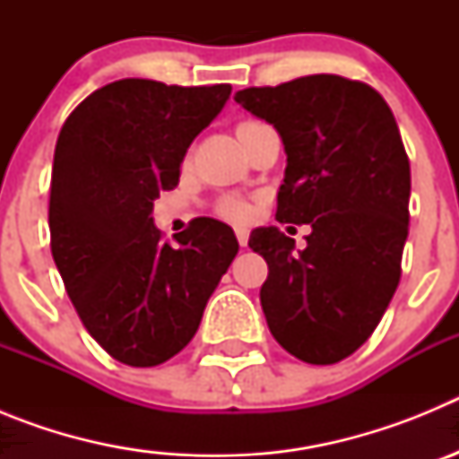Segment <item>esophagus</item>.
I'll return each instance as SVG.
<instances>
[{"label": "esophagus", "mask_w": 459, "mask_h": 459, "mask_svg": "<svg viewBox=\"0 0 459 459\" xmlns=\"http://www.w3.org/2000/svg\"><path fill=\"white\" fill-rule=\"evenodd\" d=\"M234 232H237L238 246H241V248H246V246H248V230H246V227H237Z\"/></svg>", "instance_id": "1"}]
</instances>
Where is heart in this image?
<instances>
[{"mask_svg":"<svg viewBox=\"0 0 459 459\" xmlns=\"http://www.w3.org/2000/svg\"><path fill=\"white\" fill-rule=\"evenodd\" d=\"M248 124V121H246ZM221 216L227 218V221H246L250 216V204L243 197H237V195H230L218 206Z\"/></svg>","mask_w":459,"mask_h":459,"instance_id":"heart-1","label":"heart"}]
</instances>
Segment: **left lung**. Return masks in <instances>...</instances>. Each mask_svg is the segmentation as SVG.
<instances>
[{
    "instance_id": "obj_1",
    "label": "left lung",
    "mask_w": 459,
    "mask_h": 459,
    "mask_svg": "<svg viewBox=\"0 0 459 459\" xmlns=\"http://www.w3.org/2000/svg\"><path fill=\"white\" fill-rule=\"evenodd\" d=\"M234 100L285 144L275 218L312 230L303 250L278 227L250 234L269 264L266 324L296 359L338 363L370 338L400 282L411 172L395 117L370 84L326 73Z\"/></svg>"
}]
</instances>
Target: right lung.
Listing matches in <instances>:
<instances>
[{
  "label": "right lung",
  "mask_w": 459,
  "mask_h": 459,
  "mask_svg": "<svg viewBox=\"0 0 459 459\" xmlns=\"http://www.w3.org/2000/svg\"><path fill=\"white\" fill-rule=\"evenodd\" d=\"M230 93V84L117 80L73 109L56 137L52 257L84 328L126 366H160L179 354L238 253L225 222L195 218L169 246L152 216Z\"/></svg>",
  "instance_id": "add662e5"
}]
</instances>
